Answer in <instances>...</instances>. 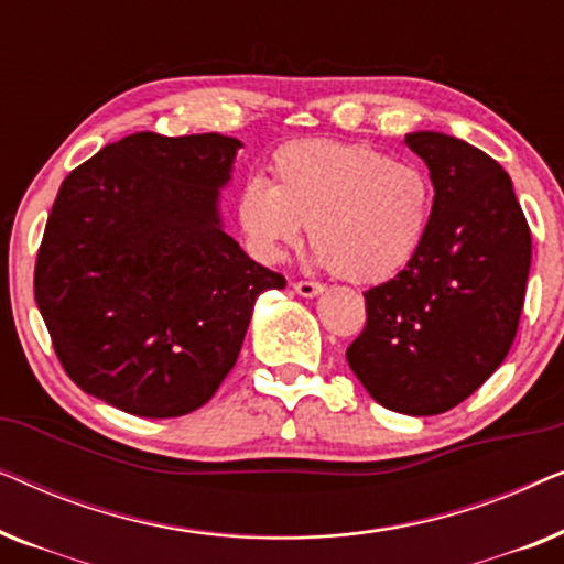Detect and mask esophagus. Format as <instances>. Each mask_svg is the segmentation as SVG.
Segmentation results:
<instances>
[{
	"instance_id": "34e87169",
	"label": "esophagus",
	"mask_w": 564,
	"mask_h": 564,
	"mask_svg": "<svg viewBox=\"0 0 564 564\" xmlns=\"http://www.w3.org/2000/svg\"><path fill=\"white\" fill-rule=\"evenodd\" d=\"M292 288H295L297 295H303V297H315V295H321V292H323V284L313 282V280H300V282L292 284Z\"/></svg>"
}]
</instances>
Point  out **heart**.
I'll list each match as a JSON object with an SVG mask.
<instances>
[{
  "mask_svg": "<svg viewBox=\"0 0 564 564\" xmlns=\"http://www.w3.org/2000/svg\"><path fill=\"white\" fill-rule=\"evenodd\" d=\"M274 182L249 176L238 223L257 257L280 261L305 234L318 261L349 282H384L426 241L434 184L408 161L365 143L307 138L272 159Z\"/></svg>",
  "mask_w": 564,
  "mask_h": 564,
  "instance_id": "obj_1",
  "label": "heart"
}]
</instances>
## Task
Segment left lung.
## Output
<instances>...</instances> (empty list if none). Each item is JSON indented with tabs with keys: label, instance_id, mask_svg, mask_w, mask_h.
Returning a JSON list of instances; mask_svg holds the SVG:
<instances>
[{
	"label": "left lung",
	"instance_id": "1",
	"mask_svg": "<svg viewBox=\"0 0 564 564\" xmlns=\"http://www.w3.org/2000/svg\"><path fill=\"white\" fill-rule=\"evenodd\" d=\"M426 161L434 207L421 251L369 288L346 361L388 411L436 415L473 395L511 349L531 267V230L498 161L459 138L405 135Z\"/></svg>",
	"mask_w": 564,
	"mask_h": 564
}]
</instances>
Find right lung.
Returning <instances> with one entry per match:
<instances>
[{
  "label": "right lung",
  "instance_id": "1",
  "mask_svg": "<svg viewBox=\"0 0 564 564\" xmlns=\"http://www.w3.org/2000/svg\"><path fill=\"white\" fill-rule=\"evenodd\" d=\"M236 138L133 133L61 184L35 259L53 351L84 392L141 419L197 411L234 369L280 272L220 228Z\"/></svg>",
  "mask_w": 564,
  "mask_h": 564
}]
</instances>
